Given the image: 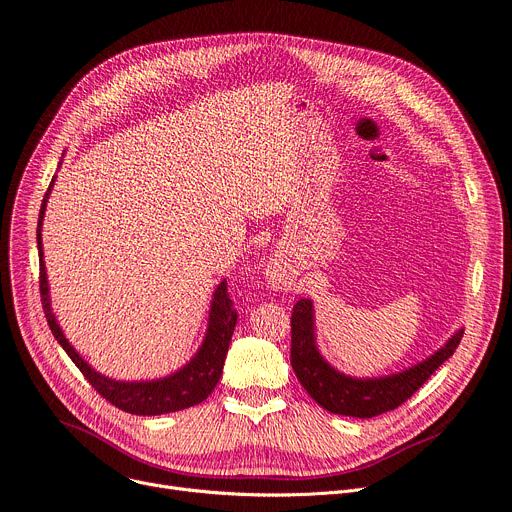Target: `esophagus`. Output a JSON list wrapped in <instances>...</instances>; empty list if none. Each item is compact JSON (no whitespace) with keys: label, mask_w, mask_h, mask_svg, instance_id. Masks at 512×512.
<instances>
[{"label":"esophagus","mask_w":512,"mask_h":512,"mask_svg":"<svg viewBox=\"0 0 512 512\" xmlns=\"http://www.w3.org/2000/svg\"><path fill=\"white\" fill-rule=\"evenodd\" d=\"M270 281L274 285H279V287H289L293 279H291V274L287 272V268H283L281 264H274L272 270H270Z\"/></svg>","instance_id":"1"}]
</instances>
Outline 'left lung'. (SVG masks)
I'll return each mask as SVG.
<instances>
[{"label": "left lung", "mask_w": 512, "mask_h": 512, "mask_svg": "<svg viewBox=\"0 0 512 512\" xmlns=\"http://www.w3.org/2000/svg\"><path fill=\"white\" fill-rule=\"evenodd\" d=\"M463 330H457L445 346L426 361L387 377L357 379L330 367L316 346L313 334V305L299 299L291 313V365L309 396L332 414L373 418L396 410L435 373L459 346Z\"/></svg>", "instance_id": "left-lung-1"}]
</instances>
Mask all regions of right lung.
<instances>
[{
    "instance_id": "add662e5",
    "label": "right lung",
    "mask_w": 512,
    "mask_h": 512,
    "mask_svg": "<svg viewBox=\"0 0 512 512\" xmlns=\"http://www.w3.org/2000/svg\"><path fill=\"white\" fill-rule=\"evenodd\" d=\"M53 182L55 180H51L41 205V213H38L36 244H38V258H41V277H38L41 279V301H43L45 316L55 340L63 346L69 359L75 363L77 369L82 371V375L90 381V385L100 393V396L123 412L137 414V416H157V414L178 412L207 400L209 393L215 389L221 377L231 334H233L235 322H238V311L233 309V301L229 299V293H227V281H223L213 293L207 336L199 352H196L194 359L186 367H182L180 371L164 379L131 381V383L108 379L96 373L80 355H77L75 348L63 336L49 301V283H47V270L43 262V242H41L43 229L41 227H43V217H45L47 199L53 188Z\"/></svg>"
}]
</instances>
